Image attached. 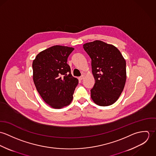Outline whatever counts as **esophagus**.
<instances>
[{"mask_svg": "<svg viewBox=\"0 0 156 156\" xmlns=\"http://www.w3.org/2000/svg\"><path fill=\"white\" fill-rule=\"evenodd\" d=\"M84 77H85V75H82V76L79 77V79H80V80H83V79H84Z\"/></svg>", "mask_w": 156, "mask_h": 156, "instance_id": "34e87169", "label": "esophagus"}]
</instances>
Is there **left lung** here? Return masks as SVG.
I'll return each instance as SVG.
<instances>
[{
    "label": "left lung",
    "mask_w": 156,
    "mask_h": 156,
    "mask_svg": "<svg viewBox=\"0 0 156 156\" xmlns=\"http://www.w3.org/2000/svg\"><path fill=\"white\" fill-rule=\"evenodd\" d=\"M91 59L95 79L90 89L93 101L101 106L115 103L122 93L126 81V62L114 45L96 40L83 45Z\"/></svg>",
    "instance_id": "8db88e82"
}]
</instances>
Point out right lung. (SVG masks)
Returning a JSON list of instances; mask_svg holds the SVG:
<instances>
[{"label": "right lung", "instance_id": "obj_1", "mask_svg": "<svg viewBox=\"0 0 156 156\" xmlns=\"http://www.w3.org/2000/svg\"><path fill=\"white\" fill-rule=\"evenodd\" d=\"M74 48L54 45L38 53L32 63L33 80L45 102L61 109L71 102L79 80L71 73L67 59Z\"/></svg>", "mask_w": 156, "mask_h": 156}]
</instances>
